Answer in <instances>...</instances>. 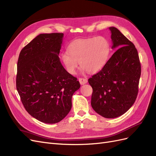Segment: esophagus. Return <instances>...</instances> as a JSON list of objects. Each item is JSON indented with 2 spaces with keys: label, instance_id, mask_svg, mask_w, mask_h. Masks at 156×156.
Here are the masks:
<instances>
[{
  "label": "esophagus",
  "instance_id": "esophagus-1",
  "mask_svg": "<svg viewBox=\"0 0 156 156\" xmlns=\"http://www.w3.org/2000/svg\"><path fill=\"white\" fill-rule=\"evenodd\" d=\"M79 81L81 84H84L87 83V79L86 78H79Z\"/></svg>",
  "mask_w": 156,
  "mask_h": 156
}]
</instances>
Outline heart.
<instances>
[{"label": "heart", "mask_w": 156, "mask_h": 156, "mask_svg": "<svg viewBox=\"0 0 156 156\" xmlns=\"http://www.w3.org/2000/svg\"><path fill=\"white\" fill-rule=\"evenodd\" d=\"M68 50L62 53L61 59L69 73H75L79 62L87 72L96 73L107 63L111 45L105 37L100 36L74 41Z\"/></svg>", "instance_id": "1"}]
</instances>
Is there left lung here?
Listing matches in <instances>:
<instances>
[{"instance_id":"1","label":"left lung","mask_w":156,"mask_h":156,"mask_svg":"<svg viewBox=\"0 0 156 156\" xmlns=\"http://www.w3.org/2000/svg\"><path fill=\"white\" fill-rule=\"evenodd\" d=\"M112 48H119L88 83L92 88L91 105L98 114L114 119L128 111L139 91L141 66L134 44L115 27H109Z\"/></svg>"}]
</instances>
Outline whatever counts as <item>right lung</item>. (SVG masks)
<instances>
[{
    "instance_id": "right-lung-1",
    "label": "right lung",
    "mask_w": 156,
    "mask_h": 156,
    "mask_svg": "<svg viewBox=\"0 0 156 156\" xmlns=\"http://www.w3.org/2000/svg\"><path fill=\"white\" fill-rule=\"evenodd\" d=\"M63 33L41 34L22 49L17 61L16 88L26 111L40 122L55 124L72 108L76 77L61 64Z\"/></svg>"
}]
</instances>
